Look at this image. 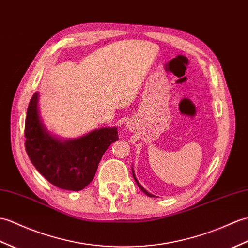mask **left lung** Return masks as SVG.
<instances>
[{
	"label": "left lung",
	"instance_id": "left-lung-1",
	"mask_svg": "<svg viewBox=\"0 0 248 248\" xmlns=\"http://www.w3.org/2000/svg\"><path fill=\"white\" fill-rule=\"evenodd\" d=\"M132 174H133V177H134V180H135V182H136V184H137V186H138V187H140V189L141 190V191H142L143 193H146V194L148 195V197H151V198H152V197H154V195H153V194H151V193H149V192L147 191V190H146L145 188H143V187H142V186L140 185V182H138V181H137V178H136V176H135V173H134V170H133V168H132Z\"/></svg>",
	"mask_w": 248,
	"mask_h": 248
}]
</instances>
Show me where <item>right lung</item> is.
Segmentation results:
<instances>
[{"label": "right lung", "instance_id": "right-lung-1", "mask_svg": "<svg viewBox=\"0 0 248 248\" xmlns=\"http://www.w3.org/2000/svg\"><path fill=\"white\" fill-rule=\"evenodd\" d=\"M39 93L30 101L25 119V149L40 173L54 186L79 191L93 181L103 153L119 140L116 128H101L76 140H61L46 130L38 108Z\"/></svg>", "mask_w": 248, "mask_h": 248}]
</instances>
